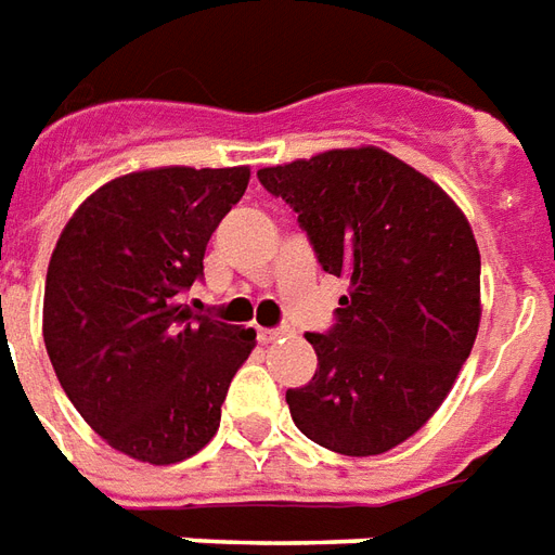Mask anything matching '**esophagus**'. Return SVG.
Segmentation results:
<instances>
[{
	"label": "esophagus",
	"instance_id": "34e87169",
	"mask_svg": "<svg viewBox=\"0 0 555 555\" xmlns=\"http://www.w3.org/2000/svg\"><path fill=\"white\" fill-rule=\"evenodd\" d=\"M282 335H288V330H282V326H279V330H258V340H261V344H273V340H279Z\"/></svg>",
	"mask_w": 555,
	"mask_h": 555
}]
</instances>
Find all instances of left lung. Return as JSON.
I'll list each match as a JSON object with an SVG mask.
<instances>
[{
    "instance_id": "left-lung-1",
    "label": "left lung",
    "mask_w": 555,
    "mask_h": 555,
    "mask_svg": "<svg viewBox=\"0 0 555 555\" xmlns=\"http://www.w3.org/2000/svg\"><path fill=\"white\" fill-rule=\"evenodd\" d=\"M294 208L320 267L350 282L335 323L306 338L309 385L288 388L306 438L340 455L403 444L444 403L479 330V249L459 205L376 146L258 170Z\"/></svg>"
}]
</instances>
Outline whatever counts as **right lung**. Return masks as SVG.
I'll list each match as a JSON object with an SVG mask.
<instances>
[{
	"label": "right lung",
	"mask_w": 555,
	"mask_h": 555,
	"mask_svg": "<svg viewBox=\"0 0 555 555\" xmlns=\"http://www.w3.org/2000/svg\"><path fill=\"white\" fill-rule=\"evenodd\" d=\"M249 170L162 167L102 184L69 217L47 270L43 340L76 412L114 450L176 465L220 426L256 332L194 314L208 237Z\"/></svg>",
	"instance_id": "obj_1"
}]
</instances>
